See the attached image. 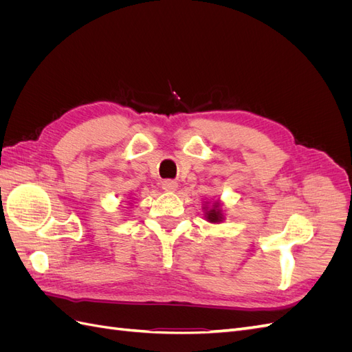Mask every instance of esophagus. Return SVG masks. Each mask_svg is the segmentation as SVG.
Instances as JSON below:
<instances>
[{
    "mask_svg": "<svg viewBox=\"0 0 352 352\" xmlns=\"http://www.w3.org/2000/svg\"><path fill=\"white\" fill-rule=\"evenodd\" d=\"M162 188L164 190H176L177 189V184L175 182V180L167 179V180H163V182H162Z\"/></svg>",
    "mask_w": 352,
    "mask_h": 352,
    "instance_id": "34e87169",
    "label": "esophagus"
}]
</instances>
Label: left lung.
<instances>
[{
    "mask_svg": "<svg viewBox=\"0 0 352 352\" xmlns=\"http://www.w3.org/2000/svg\"><path fill=\"white\" fill-rule=\"evenodd\" d=\"M206 217H207L208 221H211V223L221 221L223 217H221V212H220V208H219V202H216V206L206 212Z\"/></svg>",
    "mask_w": 352,
    "mask_h": 352,
    "instance_id": "1",
    "label": "left lung"
}]
</instances>
